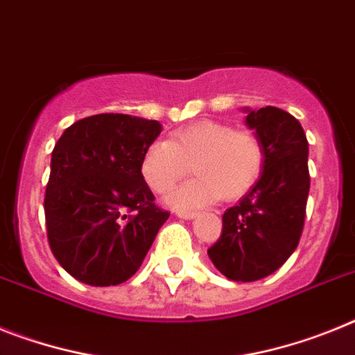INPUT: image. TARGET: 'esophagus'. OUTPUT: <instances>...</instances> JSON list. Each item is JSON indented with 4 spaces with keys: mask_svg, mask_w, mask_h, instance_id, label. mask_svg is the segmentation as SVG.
Returning a JSON list of instances; mask_svg holds the SVG:
<instances>
[{
    "mask_svg": "<svg viewBox=\"0 0 355 355\" xmlns=\"http://www.w3.org/2000/svg\"><path fill=\"white\" fill-rule=\"evenodd\" d=\"M175 214L178 216V218H184V220H193V218H196L198 216V212L196 211H184V209H178Z\"/></svg>",
    "mask_w": 355,
    "mask_h": 355,
    "instance_id": "34e87169",
    "label": "esophagus"
}]
</instances>
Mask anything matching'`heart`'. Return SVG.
<instances>
[{
	"label": "heart",
	"mask_w": 355,
	"mask_h": 355,
	"mask_svg": "<svg viewBox=\"0 0 355 355\" xmlns=\"http://www.w3.org/2000/svg\"><path fill=\"white\" fill-rule=\"evenodd\" d=\"M193 168L195 178L169 195L175 207H200L218 198L237 200L259 180L264 168V146L248 130H234L221 121L191 123L155 141L141 157V173L155 193L164 195Z\"/></svg>",
	"instance_id": "1"
}]
</instances>
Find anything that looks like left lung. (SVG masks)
Masks as SVG:
<instances>
[{
    "mask_svg": "<svg viewBox=\"0 0 355 355\" xmlns=\"http://www.w3.org/2000/svg\"><path fill=\"white\" fill-rule=\"evenodd\" d=\"M246 112L264 146L263 173L227 209L220 239L207 250L220 273L236 282L264 279L288 261L304 230L311 186L309 144L298 119L277 107Z\"/></svg>",
    "mask_w": 355,
    "mask_h": 355,
    "instance_id": "obj_1",
    "label": "left lung"
}]
</instances>
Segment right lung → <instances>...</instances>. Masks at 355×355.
Returning <instances> with one entry per match:
<instances>
[{"label": "right lung", "mask_w": 355, "mask_h": 355, "mask_svg": "<svg viewBox=\"0 0 355 355\" xmlns=\"http://www.w3.org/2000/svg\"><path fill=\"white\" fill-rule=\"evenodd\" d=\"M162 125L96 114L64 130L44 195L48 243L58 264L89 286H118L139 270L169 218L141 173Z\"/></svg>", "instance_id": "add662e5"}]
</instances>
